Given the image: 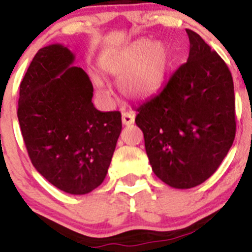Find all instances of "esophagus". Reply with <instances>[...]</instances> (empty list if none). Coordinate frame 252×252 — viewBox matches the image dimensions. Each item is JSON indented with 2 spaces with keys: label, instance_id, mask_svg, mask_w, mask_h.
Listing matches in <instances>:
<instances>
[{
  "label": "esophagus",
  "instance_id": "esophagus-1",
  "mask_svg": "<svg viewBox=\"0 0 252 252\" xmlns=\"http://www.w3.org/2000/svg\"><path fill=\"white\" fill-rule=\"evenodd\" d=\"M122 122H123L124 126H130L134 123V114L129 112H124L122 114Z\"/></svg>",
  "mask_w": 252,
  "mask_h": 252
}]
</instances>
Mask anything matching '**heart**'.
<instances>
[{"label":"heart","instance_id":"b5f03b06","mask_svg":"<svg viewBox=\"0 0 252 252\" xmlns=\"http://www.w3.org/2000/svg\"><path fill=\"white\" fill-rule=\"evenodd\" d=\"M100 69L109 76L121 78L122 93L134 99H147L158 93L168 77L171 55L161 42L139 38L119 48L108 49L100 55ZM95 86L103 83L95 79Z\"/></svg>","mask_w":252,"mask_h":252}]
</instances>
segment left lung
Returning a JSON list of instances; mask_svg holds the SVG:
<instances>
[{
  "instance_id": "8db88e82",
  "label": "left lung",
  "mask_w": 252,
  "mask_h": 252,
  "mask_svg": "<svg viewBox=\"0 0 252 252\" xmlns=\"http://www.w3.org/2000/svg\"><path fill=\"white\" fill-rule=\"evenodd\" d=\"M189 58L160 93L138 108L153 171L175 189L209 179L231 148L236 133L231 73L222 58L187 30Z\"/></svg>"
}]
</instances>
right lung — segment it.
<instances>
[{
  "label": "right lung",
  "instance_id": "1",
  "mask_svg": "<svg viewBox=\"0 0 252 252\" xmlns=\"http://www.w3.org/2000/svg\"><path fill=\"white\" fill-rule=\"evenodd\" d=\"M62 44L36 53L20 86L17 117L30 159L62 191L88 194L108 173L122 114L92 103L93 86Z\"/></svg>",
  "mask_w": 252,
  "mask_h": 252
}]
</instances>
